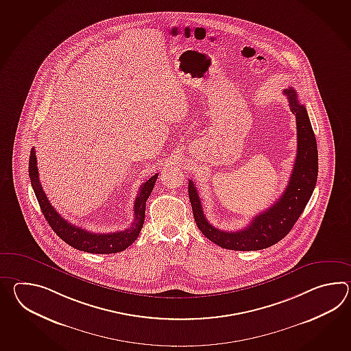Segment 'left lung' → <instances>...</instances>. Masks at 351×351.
Masks as SVG:
<instances>
[{
    "mask_svg": "<svg viewBox=\"0 0 351 351\" xmlns=\"http://www.w3.org/2000/svg\"><path fill=\"white\" fill-rule=\"evenodd\" d=\"M289 109L296 116L297 155L289 185L280 199L269 209L252 219L250 224L238 232H226L211 226L204 214L203 205L195 187L189 181V197L194 219L200 232L219 247L232 250H261L283 239L297 219L304 213L317 181L319 156L317 143L311 122L304 104L298 101L296 90L287 88Z\"/></svg>",
    "mask_w": 351,
    "mask_h": 351,
    "instance_id": "left-lung-1",
    "label": "left lung"
}]
</instances>
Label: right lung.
Here are the masks:
<instances>
[{"label":"right lung","mask_w":351,"mask_h":351,"mask_svg":"<svg viewBox=\"0 0 351 351\" xmlns=\"http://www.w3.org/2000/svg\"><path fill=\"white\" fill-rule=\"evenodd\" d=\"M29 176L32 180V186L34 193L36 195V199L39 202L40 208L47 219L49 226L54 230L58 237H60L62 241L68 243L71 247L75 250H83L88 253L95 254H110L122 252L128 248L140 235L141 229L145 221V210H146V202L151 191L154 190L157 176L154 175L152 178L143 182L140 187V193L134 200V220L132 226L122 232L114 233L99 234L92 233L82 229L80 226H75L66 221L60 217V214L51 206L50 202L47 200V196L44 193L39 181V172L36 166V156H35V148H32L30 160H29Z\"/></svg>","instance_id":"right-lung-1"}]
</instances>
